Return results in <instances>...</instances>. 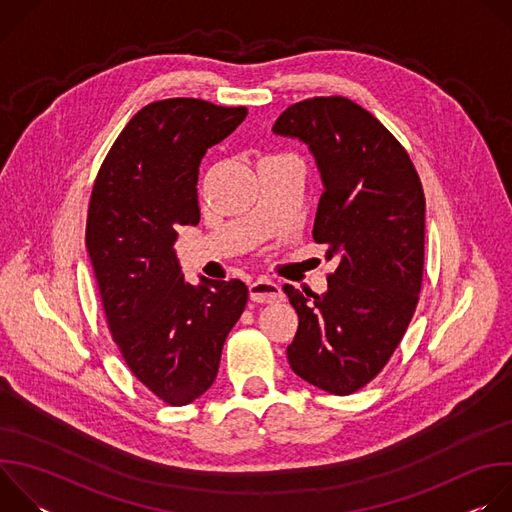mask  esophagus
I'll return each instance as SVG.
<instances>
[{
    "label": "esophagus",
    "instance_id": "obj_1",
    "mask_svg": "<svg viewBox=\"0 0 512 512\" xmlns=\"http://www.w3.org/2000/svg\"><path fill=\"white\" fill-rule=\"evenodd\" d=\"M249 298L255 304H275L283 298L281 287L269 279H255L249 285Z\"/></svg>",
    "mask_w": 512,
    "mask_h": 512
}]
</instances>
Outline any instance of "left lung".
Wrapping results in <instances>:
<instances>
[{
	"label": "left lung",
	"instance_id": "left-lung-1",
	"mask_svg": "<svg viewBox=\"0 0 512 512\" xmlns=\"http://www.w3.org/2000/svg\"><path fill=\"white\" fill-rule=\"evenodd\" d=\"M273 133L310 145L324 182L312 235L338 257L326 294L283 285L300 320L289 367L322 391L350 395L385 369L415 314L423 186L397 137L346 97L289 105Z\"/></svg>",
	"mask_w": 512,
	"mask_h": 512
}]
</instances>
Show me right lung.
I'll return each instance as SVG.
<instances>
[{"mask_svg": "<svg viewBox=\"0 0 512 512\" xmlns=\"http://www.w3.org/2000/svg\"><path fill=\"white\" fill-rule=\"evenodd\" d=\"M247 107L202 99L145 105L119 133L93 184L85 243L111 338L129 371L172 407L216 379L223 344L241 318V279L184 281L176 227L198 225V166Z\"/></svg>", "mask_w": 512, "mask_h": 512, "instance_id": "1", "label": "right lung"}]
</instances>
